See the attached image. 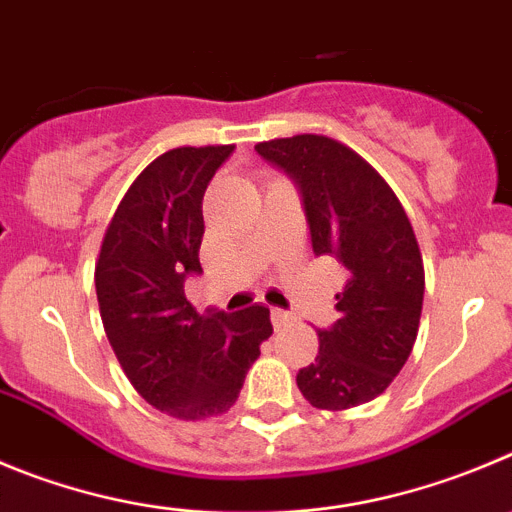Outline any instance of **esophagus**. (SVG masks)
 Instances as JSON below:
<instances>
[{"label": "esophagus", "mask_w": 512, "mask_h": 512, "mask_svg": "<svg viewBox=\"0 0 512 512\" xmlns=\"http://www.w3.org/2000/svg\"><path fill=\"white\" fill-rule=\"evenodd\" d=\"M270 318H272V326H275V328H283V326H288L290 321H293V315H290L288 310H283V308H272Z\"/></svg>", "instance_id": "esophagus-1"}]
</instances>
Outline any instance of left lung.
<instances>
[{
    "label": "left lung",
    "instance_id": "obj_1",
    "mask_svg": "<svg viewBox=\"0 0 512 512\" xmlns=\"http://www.w3.org/2000/svg\"><path fill=\"white\" fill-rule=\"evenodd\" d=\"M295 181L318 257H336L348 278L338 321L318 331V356L298 389L318 409L358 407L384 394L407 364L419 331L424 267L407 212L356 151L303 133L255 146Z\"/></svg>",
    "mask_w": 512,
    "mask_h": 512
}]
</instances>
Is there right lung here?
I'll use <instances>...</instances> for the list:
<instances>
[{"instance_id": "obj_1", "label": "right lung", "mask_w": 512, "mask_h": 512, "mask_svg": "<svg viewBox=\"0 0 512 512\" xmlns=\"http://www.w3.org/2000/svg\"><path fill=\"white\" fill-rule=\"evenodd\" d=\"M232 151L181 146L151 161L118 204L95 265L118 364L151 407L186 422L232 407L272 333L265 305L199 315L184 295L186 278L202 272L204 191Z\"/></svg>"}]
</instances>
